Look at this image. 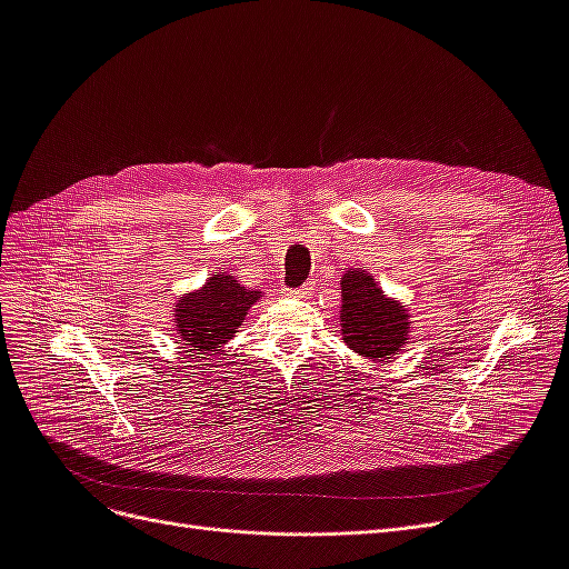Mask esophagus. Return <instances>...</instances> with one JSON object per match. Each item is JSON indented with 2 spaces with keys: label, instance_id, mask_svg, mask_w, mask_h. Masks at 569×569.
<instances>
[{
  "label": "esophagus",
  "instance_id": "esophagus-1",
  "mask_svg": "<svg viewBox=\"0 0 569 569\" xmlns=\"http://www.w3.org/2000/svg\"><path fill=\"white\" fill-rule=\"evenodd\" d=\"M313 291H316V284L313 282H306L303 287H299V289H291L287 297H295V299H311L313 297Z\"/></svg>",
  "mask_w": 569,
  "mask_h": 569
}]
</instances>
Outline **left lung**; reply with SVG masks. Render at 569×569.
<instances>
[{
    "mask_svg": "<svg viewBox=\"0 0 569 569\" xmlns=\"http://www.w3.org/2000/svg\"><path fill=\"white\" fill-rule=\"evenodd\" d=\"M341 337L358 356L387 360L403 351L410 339L408 308L385 295L363 268L341 274Z\"/></svg>",
    "mask_w": 569,
    "mask_h": 569,
    "instance_id": "left-lung-1",
    "label": "left lung"
}]
</instances>
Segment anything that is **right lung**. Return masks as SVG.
<instances>
[{"mask_svg": "<svg viewBox=\"0 0 569 569\" xmlns=\"http://www.w3.org/2000/svg\"><path fill=\"white\" fill-rule=\"evenodd\" d=\"M261 299V291L239 284L230 272H218L203 287L182 295L173 308L178 341L192 353L218 351L244 322L249 308Z\"/></svg>", "mask_w": 569, "mask_h": 569, "instance_id": "obj_1", "label": "right lung"}]
</instances>
